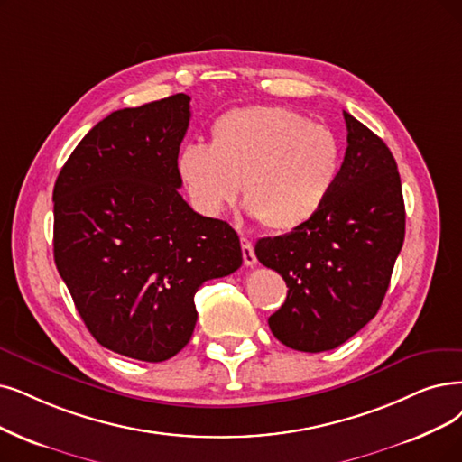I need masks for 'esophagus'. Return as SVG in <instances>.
Instances as JSON below:
<instances>
[{
  "instance_id": "obj_1",
  "label": "esophagus",
  "mask_w": 462,
  "mask_h": 462,
  "mask_svg": "<svg viewBox=\"0 0 462 462\" xmlns=\"http://www.w3.org/2000/svg\"><path fill=\"white\" fill-rule=\"evenodd\" d=\"M241 248H243V260H245V265L246 267H252L257 263V257L254 254V246L252 243L248 241L246 236H241Z\"/></svg>"
}]
</instances>
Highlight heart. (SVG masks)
Returning <instances> with one entry per match:
<instances>
[{"label": "heart", "mask_w": 462, "mask_h": 462, "mask_svg": "<svg viewBox=\"0 0 462 462\" xmlns=\"http://www.w3.org/2000/svg\"><path fill=\"white\" fill-rule=\"evenodd\" d=\"M176 164L200 214L219 216L243 186L254 217L271 231H293L324 207L341 169V147L328 126L290 107L250 106L217 117L210 145L186 143Z\"/></svg>", "instance_id": "heart-1"}]
</instances>
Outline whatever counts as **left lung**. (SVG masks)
Returning a JSON list of instances; mask_svg holds the SVG:
<instances>
[{"label": "left lung", "mask_w": 462, "mask_h": 462, "mask_svg": "<svg viewBox=\"0 0 462 462\" xmlns=\"http://www.w3.org/2000/svg\"><path fill=\"white\" fill-rule=\"evenodd\" d=\"M343 117L348 145L320 212L254 248L288 286L284 305L269 317L273 336L303 353L343 345L377 315L405 235L391 150L358 119Z\"/></svg>", "instance_id": "1"}]
</instances>
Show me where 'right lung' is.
<instances>
[{
	"label": "right lung",
	"mask_w": 462,
	"mask_h": 462,
	"mask_svg": "<svg viewBox=\"0 0 462 462\" xmlns=\"http://www.w3.org/2000/svg\"><path fill=\"white\" fill-rule=\"evenodd\" d=\"M189 97L109 114L87 133L54 183V263L102 346L169 360L197 322L195 293L243 265L227 221L180 195V143Z\"/></svg>",
	"instance_id": "1"
}]
</instances>
